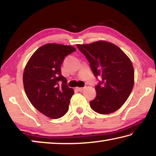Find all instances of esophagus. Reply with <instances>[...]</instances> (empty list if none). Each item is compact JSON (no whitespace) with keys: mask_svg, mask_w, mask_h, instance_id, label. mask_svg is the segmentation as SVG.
<instances>
[{"mask_svg":"<svg viewBox=\"0 0 156 156\" xmlns=\"http://www.w3.org/2000/svg\"><path fill=\"white\" fill-rule=\"evenodd\" d=\"M76 89H77V90L79 91H83L84 89V87H77L76 88Z\"/></svg>","mask_w":156,"mask_h":156,"instance_id":"34e87169","label":"esophagus"}]
</instances>
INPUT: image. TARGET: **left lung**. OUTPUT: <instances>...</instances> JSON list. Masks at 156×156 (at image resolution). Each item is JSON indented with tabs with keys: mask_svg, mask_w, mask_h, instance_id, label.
Returning a JSON list of instances; mask_svg holds the SVG:
<instances>
[{
	"mask_svg": "<svg viewBox=\"0 0 156 156\" xmlns=\"http://www.w3.org/2000/svg\"><path fill=\"white\" fill-rule=\"evenodd\" d=\"M77 47L90 64L92 72L100 79L96 86V97L90 107L100 114L119 109L130 95L134 84V69L130 59L118 46L97 41Z\"/></svg>",
	"mask_w": 156,
	"mask_h": 156,
	"instance_id": "obj_1",
	"label": "left lung"
}]
</instances>
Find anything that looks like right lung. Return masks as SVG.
<instances>
[{
	"label": "right lung",
	"instance_id": "add662e5",
	"mask_svg": "<svg viewBox=\"0 0 156 156\" xmlns=\"http://www.w3.org/2000/svg\"><path fill=\"white\" fill-rule=\"evenodd\" d=\"M76 51L69 45L49 43L31 56L23 73V84L31 105L47 117L57 119L68 112L74 94L61 74L65 56Z\"/></svg>",
	"mask_w": 156,
	"mask_h": 156
}]
</instances>
